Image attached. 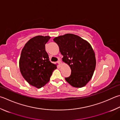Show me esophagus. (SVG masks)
<instances>
[{"instance_id":"esophagus-1","label":"esophagus","mask_w":120,"mask_h":120,"mask_svg":"<svg viewBox=\"0 0 120 120\" xmlns=\"http://www.w3.org/2000/svg\"><path fill=\"white\" fill-rule=\"evenodd\" d=\"M57 63H58V64H62V62H61V61H60V60H59L58 61H57Z\"/></svg>"}]
</instances>
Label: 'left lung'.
<instances>
[{
	"mask_svg": "<svg viewBox=\"0 0 120 120\" xmlns=\"http://www.w3.org/2000/svg\"><path fill=\"white\" fill-rule=\"evenodd\" d=\"M64 57L63 61L69 65L71 75L66 81L75 88H82L91 79L96 66L95 53L90 43L80 37L68 34L54 38Z\"/></svg>",
	"mask_w": 120,
	"mask_h": 120,
	"instance_id": "obj_1",
	"label": "left lung"
}]
</instances>
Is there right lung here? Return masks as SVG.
<instances>
[{
  "label": "right lung",
  "mask_w": 120,
  "mask_h": 120,
  "mask_svg": "<svg viewBox=\"0 0 120 120\" xmlns=\"http://www.w3.org/2000/svg\"><path fill=\"white\" fill-rule=\"evenodd\" d=\"M50 37L38 36L26 43L21 51L19 68L21 75L29 83L41 88L49 81L56 65L50 61L45 44Z\"/></svg>",
  "instance_id": "add662e5"
}]
</instances>
